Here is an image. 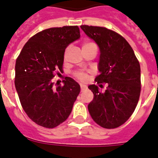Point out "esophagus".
I'll list each match as a JSON object with an SVG mask.
<instances>
[{
  "label": "esophagus",
  "instance_id": "obj_1",
  "mask_svg": "<svg viewBox=\"0 0 158 158\" xmlns=\"http://www.w3.org/2000/svg\"><path fill=\"white\" fill-rule=\"evenodd\" d=\"M85 89H86V86L85 85H81V91L83 92Z\"/></svg>",
  "mask_w": 158,
  "mask_h": 158
}]
</instances>
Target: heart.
Listing matches in <instances>:
<instances>
[{"label":"heart","mask_w":158,"mask_h":158,"mask_svg":"<svg viewBox=\"0 0 158 158\" xmlns=\"http://www.w3.org/2000/svg\"><path fill=\"white\" fill-rule=\"evenodd\" d=\"M91 46H95V44L92 42H85L84 43L83 46H82V48H85L88 47H91ZM73 76L78 79V80L81 81H85L88 80V77H89V75H88L87 72L83 70H77L73 73Z\"/></svg>","instance_id":"heart-1"}]
</instances>
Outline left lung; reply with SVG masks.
<instances>
[{
    "label": "left lung",
    "mask_w": 158,
    "mask_h": 158,
    "mask_svg": "<svg viewBox=\"0 0 158 158\" xmlns=\"http://www.w3.org/2000/svg\"><path fill=\"white\" fill-rule=\"evenodd\" d=\"M100 50L99 70L95 79L100 87L107 84L105 92L92 85L93 100L88 106L89 114L100 127H118L135 111L141 93V69L133 49L121 35L104 27L81 25Z\"/></svg>",
    "instance_id": "8db88e82"
}]
</instances>
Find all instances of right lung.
Returning a JSON list of instances; mask_svg holds the SVG:
<instances>
[{
  "label": "right lung",
  "mask_w": 158,
  "mask_h": 158,
  "mask_svg": "<svg viewBox=\"0 0 158 158\" xmlns=\"http://www.w3.org/2000/svg\"><path fill=\"white\" fill-rule=\"evenodd\" d=\"M78 26L45 29L29 39L16 61L15 86L27 116L36 124L54 128L70 115L80 85L65 77L63 85L53 82L62 71L64 54L80 38Z\"/></svg>",
  "instance_id": "1"
}]
</instances>
